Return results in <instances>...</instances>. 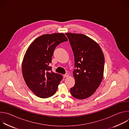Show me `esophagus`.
I'll return each instance as SVG.
<instances>
[{
  "label": "esophagus",
  "instance_id": "1",
  "mask_svg": "<svg viewBox=\"0 0 129 129\" xmlns=\"http://www.w3.org/2000/svg\"><path fill=\"white\" fill-rule=\"evenodd\" d=\"M69 76V75L68 73H66V74H65V75H63V77H64V78H66V77H68Z\"/></svg>",
  "mask_w": 129,
  "mask_h": 129
}]
</instances>
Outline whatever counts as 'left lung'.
Listing matches in <instances>:
<instances>
[{
  "label": "left lung",
  "instance_id": "8db88e82",
  "mask_svg": "<svg viewBox=\"0 0 129 129\" xmlns=\"http://www.w3.org/2000/svg\"><path fill=\"white\" fill-rule=\"evenodd\" d=\"M69 40L77 69L73 71L75 85L70 89L71 95L77 99L92 95L104 76L105 59L103 52L93 39L82 34H65Z\"/></svg>",
  "mask_w": 129,
  "mask_h": 129
}]
</instances>
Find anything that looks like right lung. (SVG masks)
<instances>
[{"instance_id":"1","label":"right lung","mask_w":129,"mask_h":129,"mask_svg":"<svg viewBox=\"0 0 129 129\" xmlns=\"http://www.w3.org/2000/svg\"><path fill=\"white\" fill-rule=\"evenodd\" d=\"M68 39L63 33L44 34L37 38L29 46L22 63L24 81L39 98H47L57 91L63 77L51 71L49 64L57 46Z\"/></svg>"}]
</instances>
